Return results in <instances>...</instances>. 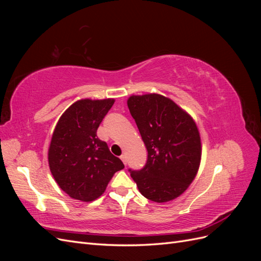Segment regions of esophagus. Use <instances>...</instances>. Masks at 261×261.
Listing matches in <instances>:
<instances>
[{"mask_svg":"<svg viewBox=\"0 0 261 261\" xmlns=\"http://www.w3.org/2000/svg\"><path fill=\"white\" fill-rule=\"evenodd\" d=\"M121 160H122L123 163L126 165V155H125V154H122V155H121Z\"/></svg>","mask_w":261,"mask_h":261,"instance_id":"esophagus-1","label":"esophagus"}]
</instances>
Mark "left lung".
I'll list each match as a JSON object with an SVG mask.
<instances>
[{
	"label": "left lung",
	"instance_id": "left-lung-1",
	"mask_svg": "<svg viewBox=\"0 0 261 261\" xmlns=\"http://www.w3.org/2000/svg\"><path fill=\"white\" fill-rule=\"evenodd\" d=\"M129 112L148 151L140 171H130L139 192L158 203L177 198L192 184L201 160V141L194 118L158 93L130 96Z\"/></svg>",
	"mask_w": 261,
	"mask_h": 261
}]
</instances>
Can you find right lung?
<instances>
[{"label": "right lung", "mask_w": 261, "mask_h": 261, "mask_svg": "<svg viewBox=\"0 0 261 261\" xmlns=\"http://www.w3.org/2000/svg\"><path fill=\"white\" fill-rule=\"evenodd\" d=\"M114 99H82L63 113L48 152L49 167L60 188L69 197L93 201L105 193L114 173L124 169L97 129Z\"/></svg>", "instance_id": "right-lung-1"}]
</instances>
